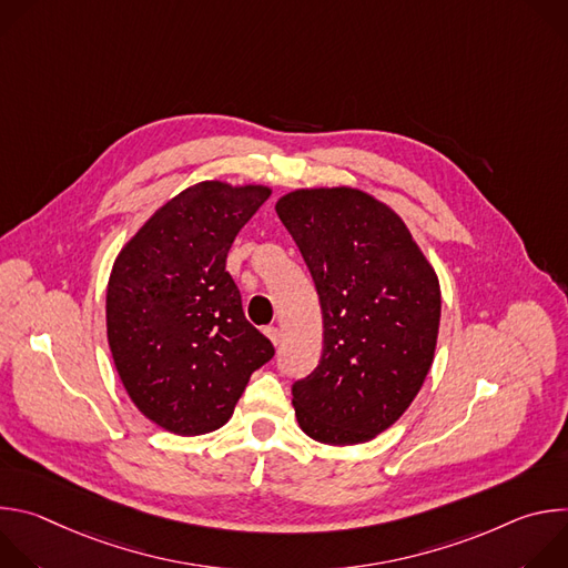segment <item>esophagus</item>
I'll return each instance as SVG.
<instances>
[{
  "label": "esophagus",
  "instance_id": "1",
  "mask_svg": "<svg viewBox=\"0 0 568 568\" xmlns=\"http://www.w3.org/2000/svg\"><path fill=\"white\" fill-rule=\"evenodd\" d=\"M265 335L270 337V342H272L274 346H278V344H281V339H283V335H281V328H276V326H270V328H265Z\"/></svg>",
  "mask_w": 568,
  "mask_h": 568
}]
</instances>
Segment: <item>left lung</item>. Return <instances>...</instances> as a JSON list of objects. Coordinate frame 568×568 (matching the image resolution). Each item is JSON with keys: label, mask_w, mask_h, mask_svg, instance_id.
<instances>
[{"label": "left lung", "mask_w": 568, "mask_h": 568, "mask_svg": "<svg viewBox=\"0 0 568 568\" xmlns=\"http://www.w3.org/2000/svg\"><path fill=\"white\" fill-rule=\"evenodd\" d=\"M323 314L318 366L292 386L298 427L344 447L388 429L423 388L438 326V276L402 217L351 189H298L276 202Z\"/></svg>", "instance_id": "left-lung-1"}]
</instances>
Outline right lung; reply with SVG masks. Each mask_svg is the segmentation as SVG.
Returning a JSON list of instances; mask_svg holds the SVG:
<instances>
[{
    "label": "right lung",
    "mask_w": 568,
    "mask_h": 568,
    "mask_svg": "<svg viewBox=\"0 0 568 568\" xmlns=\"http://www.w3.org/2000/svg\"><path fill=\"white\" fill-rule=\"evenodd\" d=\"M270 186H189L125 242L108 283V342L134 407L161 429L200 436L233 414L272 342L242 312L226 267L237 231Z\"/></svg>",
    "instance_id": "add662e5"
}]
</instances>
